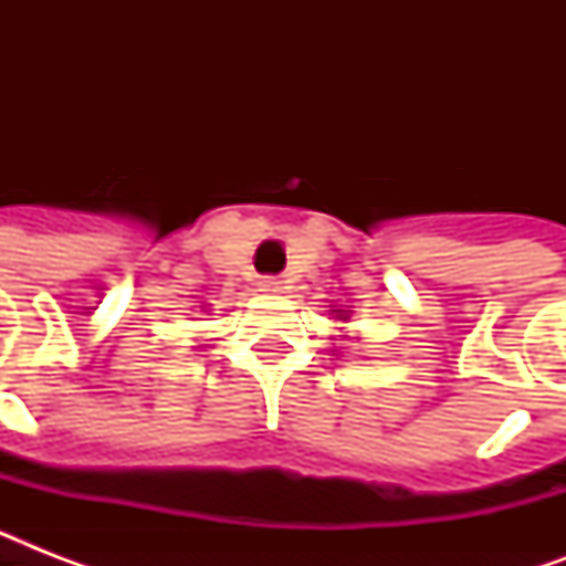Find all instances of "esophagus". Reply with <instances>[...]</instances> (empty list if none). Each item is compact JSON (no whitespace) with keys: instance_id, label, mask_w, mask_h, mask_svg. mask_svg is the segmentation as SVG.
<instances>
[{"instance_id":"esophagus-1","label":"esophagus","mask_w":566,"mask_h":566,"mask_svg":"<svg viewBox=\"0 0 566 566\" xmlns=\"http://www.w3.org/2000/svg\"><path fill=\"white\" fill-rule=\"evenodd\" d=\"M258 287L266 293H279L282 291V282H279V279H261V282H258Z\"/></svg>"}]
</instances>
